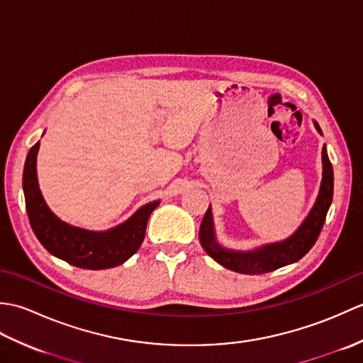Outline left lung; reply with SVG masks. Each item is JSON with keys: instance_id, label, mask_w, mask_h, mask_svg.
I'll list each match as a JSON object with an SVG mask.
<instances>
[{"instance_id": "left-lung-1", "label": "left lung", "mask_w": 363, "mask_h": 363, "mask_svg": "<svg viewBox=\"0 0 363 363\" xmlns=\"http://www.w3.org/2000/svg\"><path fill=\"white\" fill-rule=\"evenodd\" d=\"M313 125L317 128L318 133L323 134L318 123L313 121ZM321 157L323 179L317 201H315L312 211L303 221V225L296 229L295 234L285 238L282 242L264 245L252 251L226 250L223 248L217 242V237H215L212 211L209 207L204 213L201 226H199V242H201L204 251L209 254L215 262H218L220 265L243 274H264L268 272H273V269L293 264V262L304 257L306 254L311 251L315 242H317V238L321 233V228L325 225L326 215L330 203H333L334 195V169L328 157L326 145L323 146Z\"/></svg>"}]
</instances>
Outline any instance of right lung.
I'll list each match as a JSON object with an SVG mask.
<instances>
[{
  "label": "right lung",
  "instance_id": "right-lung-1",
  "mask_svg": "<svg viewBox=\"0 0 363 363\" xmlns=\"http://www.w3.org/2000/svg\"><path fill=\"white\" fill-rule=\"evenodd\" d=\"M40 142L29 150L23 169V191L28 218L35 237L52 256L70 265L104 269L121 265L137 252L145 238L146 223L160 201L142 206L133 217L103 233L87 230L59 220L46 206L37 182V152Z\"/></svg>",
  "mask_w": 363,
  "mask_h": 363
}]
</instances>
